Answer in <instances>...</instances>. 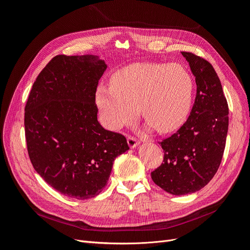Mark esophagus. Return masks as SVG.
Returning <instances> with one entry per match:
<instances>
[{
	"mask_svg": "<svg viewBox=\"0 0 250 250\" xmlns=\"http://www.w3.org/2000/svg\"><path fill=\"white\" fill-rule=\"evenodd\" d=\"M127 143H128V146H129L130 148H135L140 144V142L133 137H128Z\"/></svg>",
	"mask_w": 250,
	"mask_h": 250,
	"instance_id": "1",
	"label": "esophagus"
}]
</instances>
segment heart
Wrapping results in <instances>:
<instances>
[{"label": "heart", "instance_id": "heart-1", "mask_svg": "<svg viewBox=\"0 0 250 250\" xmlns=\"http://www.w3.org/2000/svg\"><path fill=\"white\" fill-rule=\"evenodd\" d=\"M193 78L180 64L133 63L120 70L111 84L97 88L96 103L103 124L119 129L137 117L158 132L176 129L190 110Z\"/></svg>", "mask_w": 250, "mask_h": 250}]
</instances>
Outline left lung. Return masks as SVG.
<instances>
[{"instance_id":"obj_1","label":"left lung","mask_w":250,"mask_h":250,"mask_svg":"<svg viewBox=\"0 0 250 250\" xmlns=\"http://www.w3.org/2000/svg\"><path fill=\"white\" fill-rule=\"evenodd\" d=\"M181 54L195 76V102L186 123L160 142L164 163L151 172L155 185L177 196L199 191L214 177L229 130V105L213 65L193 53Z\"/></svg>"}]
</instances>
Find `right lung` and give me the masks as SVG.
<instances>
[{
  "mask_svg": "<svg viewBox=\"0 0 250 250\" xmlns=\"http://www.w3.org/2000/svg\"><path fill=\"white\" fill-rule=\"evenodd\" d=\"M106 63L95 55H57L37 76L25 107L27 149L35 171L59 193L79 200L105 188L124 135L104 129L95 103Z\"/></svg>",
  "mask_w": 250,
  "mask_h": 250,
  "instance_id": "right-lung-1",
  "label": "right lung"
}]
</instances>
